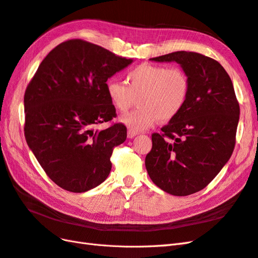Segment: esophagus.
Masks as SVG:
<instances>
[{
  "label": "esophagus",
  "mask_w": 258,
  "mask_h": 258,
  "mask_svg": "<svg viewBox=\"0 0 258 258\" xmlns=\"http://www.w3.org/2000/svg\"><path fill=\"white\" fill-rule=\"evenodd\" d=\"M139 134L138 132H136V131H132V130H128V132H127V137L129 138V139H132V138H135L136 136H138Z\"/></svg>",
  "instance_id": "1"
}]
</instances>
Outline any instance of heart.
Here are the masks:
<instances>
[{"label": "heart", "instance_id": "heart-1", "mask_svg": "<svg viewBox=\"0 0 258 258\" xmlns=\"http://www.w3.org/2000/svg\"><path fill=\"white\" fill-rule=\"evenodd\" d=\"M126 85L111 80L105 89L112 105L126 112L135 104V111L123 114L119 121L132 131H143L158 119L168 121L183 110L189 96V77L178 67L141 64L126 74Z\"/></svg>", "mask_w": 258, "mask_h": 258}]
</instances>
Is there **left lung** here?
<instances>
[{
    "mask_svg": "<svg viewBox=\"0 0 258 258\" xmlns=\"http://www.w3.org/2000/svg\"><path fill=\"white\" fill-rule=\"evenodd\" d=\"M176 62L189 77L183 110L153 134L145 167L152 181L173 196L197 192L227 163L236 144L240 107L225 69L212 58L175 51L150 59Z\"/></svg>",
    "mask_w": 258,
    "mask_h": 258,
    "instance_id": "1",
    "label": "left lung"
}]
</instances>
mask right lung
I'll use <instances>...</instances> for the list:
<instances>
[{"label": "right lung", "instance_id": "right-lung-1", "mask_svg": "<svg viewBox=\"0 0 258 258\" xmlns=\"http://www.w3.org/2000/svg\"><path fill=\"white\" fill-rule=\"evenodd\" d=\"M101 46L70 40L54 47L38 67L25 93V137L52 182L84 192L104 182L113 148L126 141L127 128L112 120L116 110L106 81L132 63Z\"/></svg>", "mask_w": 258, "mask_h": 258}]
</instances>
